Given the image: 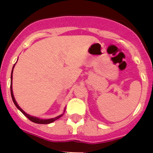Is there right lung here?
I'll list each match as a JSON object with an SVG mask.
<instances>
[{
  "mask_svg": "<svg viewBox=\"0 0 153 153\" xmlns=\"http://www.w3.org/2000/svg\"><path fill=\"white\" fill-rule=\"evenodd\" d=\"M14 66L15 65L13 66V70H12V74H11V84H10V91H11V96H12V99H13V102H14L15 105L16 106V108H18V109L19 110V111H21V112L22 113V114L25 115L26 117H27L28 119L30 120V121H32V122L35 123H38V124H49L51 123H53L54 121L57 120V119H59L60 117H61L62 116H63V114H61V115H60V116L57 117H54V118H51V119H47V120H43V119H39V118L38 117H33V116H30V115H29V114H26V113L25 112V111H23V110L22 109V108H20V107L19 106V105L17 104V102H16V99H15L14 98V96H13V87H12V80H13V69H14Z\"/></svg>",
  "mask_w": 153,
  "mask_h": 153,
  "instance_id": "right-lung-1",
  "label": "right lung"
}]
</instances>
